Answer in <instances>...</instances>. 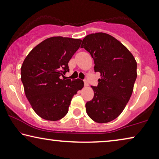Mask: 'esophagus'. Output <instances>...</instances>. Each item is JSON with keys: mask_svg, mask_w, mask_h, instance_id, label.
Here are the masks:
<instances>
[{"mask_svg": "<svg viewBox=\"0 0 159 159\" xmlns=\"http://www.w3.org/2000/svg\"><path fill=\"white\" fill-rule=\"evenodd\" d=\"M89 86V83H88L87 80L85 79L84 80V86Z\"/></svg>", "mask_w": 159, "mask_h": 159, "instance_id": "34e87169", "label": "esophagus"}]
</instances>
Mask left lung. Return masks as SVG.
<instances>
[{
    "label": "left lung",
    "mask_w": 159,
    "mask_h": 159,
    "mask_svg": "<svg viewBox=\"0 0 159 159\" xmlns=\"http://www.w3.org/2000/svg\"><path fill=\"white\" fill-rule=\"evenodd\" d=\"M80 48L91 54L94 71L101 73L94 96L86 103V113L97 123L116 118L131 98L136 80L137 63L131 52L114 37L104 33L88 35Z\"/></svg>",
    "instance_id": "left-lung-1"
}]
</instances>
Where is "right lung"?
I'll return each mask as SVG.
<instances>
[{"mask_svg": "<svg viewBox=\"0 0 159 159\" xmlns=\"http://www.w3.org/2000/svg\"><path fill=\"white\" fill-rule=\"evenodd\" d=\"M81 40L51 37L37 45L21 66V81L26 98L35 113L43 119L60 120L67 114L70 101L84 87L78 79H61L69 71L68 62Z\"/></svg>", "mask_w": 159, "mask_h": 159, "instance_id": "add662e5", "label": "right lung"}]
</instances>
